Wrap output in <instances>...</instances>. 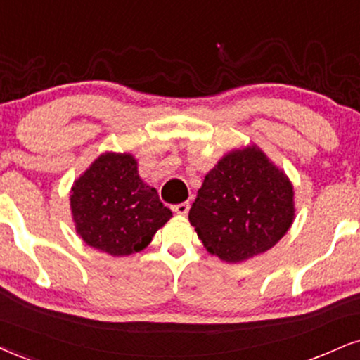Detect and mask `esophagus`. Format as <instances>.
Returning <instances> with one entry per match:
<instances>
[{
  "label": "esophagus",
  "mask_w": 360,
  "mask_h": 360,
  "mask_svg": "<svg viewBox=\"0 0 360 360\" xmlns=\"http://www.w3.org/2000/svg\"><path fill=\"white\" fill-rule=\"evenodd\" d=\"M188 208H190L188 202H181V203H176V205H173L172 210L175 212V214H179V215H187Z\"/></svg>",
  "instance_id": "esophagus-1"
}]
</instances>
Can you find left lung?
<instances>
[{"mask_svg":"<svg viewBox=\"0 0 360 360\" xmlns=\"http://www.w3.org/2000/svg\"><path fill=\"white\" fill-rule=\"evenodd\" d=\"M210 254L242 262L272 248L294 220V188L257 146L225 155L188 214Z\"/></svg>","mask_w":360,"mask_h":360,"instance_id":"left-lung-1","label":"left lung"}]
</instances>
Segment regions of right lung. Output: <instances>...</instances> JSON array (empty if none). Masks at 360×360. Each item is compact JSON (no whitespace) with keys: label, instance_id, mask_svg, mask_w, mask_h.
I'll return each instance as SVG.
<instances>
[{"label":"right lung","instance_id":"right-lung-1","mask_svg":"<svg viewBox=\"0 0 360 360\" xmlns=\"http://www.w3.org/2000/svg\"><path fill=\"white\" fill-rule=\"evenodd\" d=\"M70 202L83 240L113 257L143 250L172 217L128 153L100 155L75 181Z\"/></svg>","mask_w":360,"mask_h":360}]
</instances>
